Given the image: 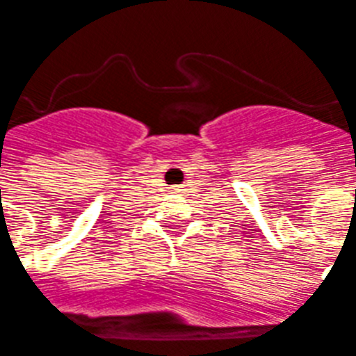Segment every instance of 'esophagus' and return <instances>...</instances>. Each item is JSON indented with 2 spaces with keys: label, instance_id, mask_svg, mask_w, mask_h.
<instances>
[{
  "label": "esophagus",
  "instance_id": "esophagus-1",
  "mask_svg": "<svg viewBox=\"0 0 356 356\" xmlns=\"http://www.w3.org/2000/svg\"><path fill=\"white\" fill-rule=\"evenodd\" d=\"M185 188L184 187H171V192H175V194H180V192H184Z\"/></svg>",
  "mask_w": 356,
  "mask_h": 356
}]
</instances>
